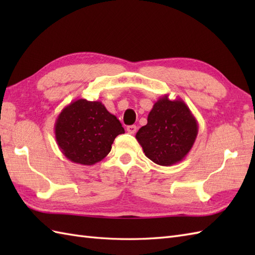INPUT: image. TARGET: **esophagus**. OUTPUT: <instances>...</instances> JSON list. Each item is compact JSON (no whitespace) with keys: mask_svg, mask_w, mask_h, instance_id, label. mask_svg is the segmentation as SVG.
Instances as JSON below:
<instances>
[{"mask_svg":"<svg viewBox=\"0 0 255 255\" xmlns=\"http://www.w3.org/2000/svg\"><path fill=\"white\" fill-rule=\"evenodd\" d=\"M127 131H128L129 133H131V134L136 133V131H137V126H136V125H131V126H128V127H127Z\"/></svg>","mask_w":255,"mask_h":255,"instance_id":"esophagus-1","label":"esophagus"}]
</instances>
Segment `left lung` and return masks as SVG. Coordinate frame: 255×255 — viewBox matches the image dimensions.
I'll list each match as a JSON object with an SVG mask.
<instances>
[{
	"label": "left lung",
	"mask_w": 255,
	"mask_h": 255,
	"mask_svg": "<svg viewBox=\"0 0 255 255\" xmlns=\"http://www.w3.org/2000/svg\"><path fill=\"white\" fill-rule=\"evenodd\" d=\"M198 133V124L181 99L171 101L163 95L154 103L148 123L139 129L136 139L147 158L154 163L171 166L191 151Z\"/></svg>",
	"instance_id": "8db88e82"
}]
</instances>
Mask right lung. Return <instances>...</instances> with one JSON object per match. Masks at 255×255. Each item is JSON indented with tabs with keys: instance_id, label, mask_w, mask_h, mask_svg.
<instances>
[{
	"instance_id": "add662e5",
	"label": "right lung",
	"mask_w": 255,
	"mask_h": 255,
	"mask_svg": "<svg viewBox=\"0 0 255 255\" xmlns=\"http://www.w3.org/2000/svg\"><path fill=\"white\" fill-rule=\"evenodd\" d=\"M124 132L121 122L100 101L71 102L55 124L59 149L67 159L82 165L102 161L111 152L115 138Z\"/></svg>"
}]
</instances>
